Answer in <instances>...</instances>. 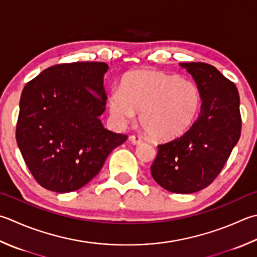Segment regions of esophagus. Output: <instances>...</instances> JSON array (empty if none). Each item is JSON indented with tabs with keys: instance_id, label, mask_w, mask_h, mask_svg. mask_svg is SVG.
I'll return each instance as SVG.
<instances>
[{
	"instance_id": "esophagus-1",
	"label": "esophagus",
	"mask_w": 257,
	"mask_h": 257,
	"mask_svg": "<svg viewBox=\"0 0 257 257\" xmlns=\"http://www.w3.org/2000/svg\"><path fill=\"white\" fill-rule=\"evenodd\" d=\"M130 141H131V143H132V144L138 145V144H141L142 143V139L140 138L139 135H131Z\"/></svg>"
}]
</instances>
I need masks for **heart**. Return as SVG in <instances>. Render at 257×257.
Here are the masks:
<instances>
[{"mask_svg": "<svg viewBox=\"0 0 257 257\" xmlns=\"http://www.w3.org/2000/svg\"><path fill=\"white\" fill-rule=\"evenodd\" d=\"M201 93L191 80L157 70H135L115 87L108 109L119 125L132 123L137 112L150 137L170 141L189 131L199 115Z\"/></svg>", "mask_w": 257, "mask_h": 257, "instance_id": "obj_1", "label": "heart"}]
</instances>
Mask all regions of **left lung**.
Returning a JSON list of instances; mask_svg holds the SVG:
<instances>
[{
	"label": "left lung",
	"instance_id": "8db88e82",
	"mask_svg": "<svg viewBox=\"0 0 257 257\" xmlns=\"http://www.w3.org/2000/svg\"><path fill=\"white\" fill-rule=\"evenodd\" d=\"M200 89L198 119L173 141L158 145L151 174L162 188L192 193L218 176L240 137L239 95L234 83L205 62H181Z\"/></svg>",
	"mask_w": 257,
	"mask_h": 257
}]
</instances>
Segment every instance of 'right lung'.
Segmentation results:
<instances>
[{"label":"right lung","mask_w":257,"mask_h":257,"mask_svg":"<svg viewBox=\"0 0 257 257\" xmlns=\"http://www.w3.org/2000/svg\"><path fill=\"white\" fill-rule=\"evenodd\" d=\"M105 62H72L49 67L24 86L17 143L41 187L70 192L98 174L106 158L127 140L106 130Z\"/></svg>","instance_id":"1"}]
</instances>
